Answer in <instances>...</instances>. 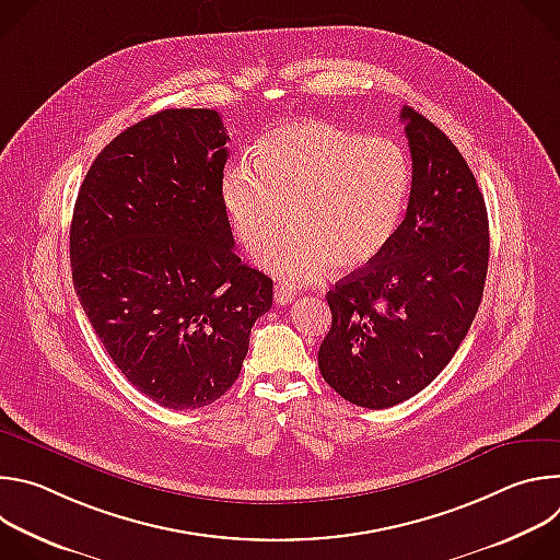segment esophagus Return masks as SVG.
Listing matches in <instances>:
<instances>
[{"instance_id":"esophagus-1","label":"esophagus","mask_w":560,"mask_h":560,"mask_svg":"<svg viewBox=\"0 0 560 560\" xmlns=\"http://www.w3.org/2000/svg\"><path fill=\"white\" fill-rule=\"evenodd\" d=\"M294 296H296V292H294L292 285H288V283H277V285H275V301H277L279 305L292 303Z\"/></svg>"}]
</instances>
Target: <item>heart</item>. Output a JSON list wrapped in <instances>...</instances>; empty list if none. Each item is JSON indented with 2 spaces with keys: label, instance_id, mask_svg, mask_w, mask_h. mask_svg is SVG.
<instances>
[{
  "label": "heart",
  "instance_id": "obj_1",
  "mask_svg": "<svg viewBox=\"0 0 560 560\" xmlns=\"http://www.w3.org/2000/svg\"><path fill=\"white\" fill-rule=\"evenodd\" d=\"M250 166L223 175V208L253 257H264L290 221L294 230L268 257L285 279L368 266L389 244L410 192L408 156L394 141L322 119L270 128L253 145Z\"/></svg>",
  "mask_w": 560,
  "mask_h": 560
}]
</instances>
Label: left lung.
I'll return each mask as SVG.
<instances>
[{
	"mask_svg": "<svg viewBox=\"0 0 560 560\" xmlns=\"http://www.w3.org/2000/svg\"><path fill=\"white\" fill-rule=\"evenodd\" d=\"M412 154L408 212L385 250L326 294L332 328L318 370L346 401L383 410L428 387L465 339L490 259L486 199L458 152L404 108Z\"/></svg>",
	"mask_w": 560,
	"mask_h": 560,
	"instance_id": "left-lung-1",
	"label": "left lung"
}]
</instances>
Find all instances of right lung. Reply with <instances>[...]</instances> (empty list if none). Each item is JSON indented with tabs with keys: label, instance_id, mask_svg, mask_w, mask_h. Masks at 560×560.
I'll return each instance as SVG.
<instances>
[{
	"label": "right lung",
	"instance_id": "1",
	"mask_svg": "<svg viewBox=\"0 0 560 560\" xmlns=\"http://www.w3.org/2000/svg\"><path fill=\"white\" fill-rule=\"evenodd\" d=\"M217 110L177 108L117 135L79 188L72 283L121 374L159 406L195 410L242 372L272 279L234 255Z\"/></svg>",
	"mask_w": 560,
	"mask_h": 560
}]
</instances>
